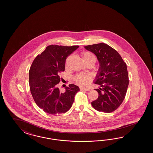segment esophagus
<instances>
[{
    "label": "esophagus",
    "instance_id": "1",
    "mask_svg": "<svg viewBox=\"0 0 153 153\" xmlns=\"http://www.w3.org/2000/svg\"><path fill=\"white\" fill-rule=\"evenodd\" d=\"M80 90L82 91H88L90 90V88H80Z\"/></svg>",
    "mask_w": 153,
    "mask_h": 153
}]
</instances>
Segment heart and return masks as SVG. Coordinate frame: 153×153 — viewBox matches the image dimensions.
I'll use <instances>...</instances> for the list:
<instances>
[{"instance_id": "heart-1", "label": "heart", "mask_w": 153, "mask_h": 153, "mask_svg": "<svg viewBox=\"0 0 153 153\" xmlns=\"http://www.w3.org/2000/svg\"><path fill=\"white\" fill-rule=\"evenodd\" d=\"M82 59L83 62H93L94 63L96 61V56L95 55L89 51H85L82 54ZM91 79L90 76L86 74H79L75 76L74 80L75 82L79 85H85Z\"/></svg>"}]
</instances>
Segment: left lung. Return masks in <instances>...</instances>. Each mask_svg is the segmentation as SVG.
Listing matches in <instances>:
<instances>
[{"label": "left lung", "instance_id": "left-lung-1", "mask_svg": "<svg viewBox=\"0 0 153 153\" xmlns=\"http://www.w3.org/2000/svg\"><path fill=\"white\" fill-rule=\"evenodd\" d=\"M97 56L100 68L95 83L100 88L91 105L97 111L111 113L120 107L125 99L129 80L127 65L120 54L106 44L99 43L85 46Z\"/></svg>", "mask_w": 153, "mask_h": 153}]
</instances>
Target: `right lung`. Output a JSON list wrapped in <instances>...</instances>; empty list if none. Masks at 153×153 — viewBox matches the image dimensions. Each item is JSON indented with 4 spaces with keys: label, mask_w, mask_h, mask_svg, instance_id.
<instances>
[{
    "label": "right lung",
    "mask_w": 153,
    "mask_h": 153,
    "mask_svg": "<svg viewBox=\"0 0 153 153\" xmlns=\"http://www.w3.org/2000/svg\"><path fill=\"white\" fill-rule=\"evenodd\" d=\"M79 47L49 45L33 61L29 70L30 91L37 106L47 113L54 115L67 112L79 91L74 84H70L64 92L58 88L67 58Z\"/></svg>",
    "instance_id": "right-lung-1"
}]
</instances>
